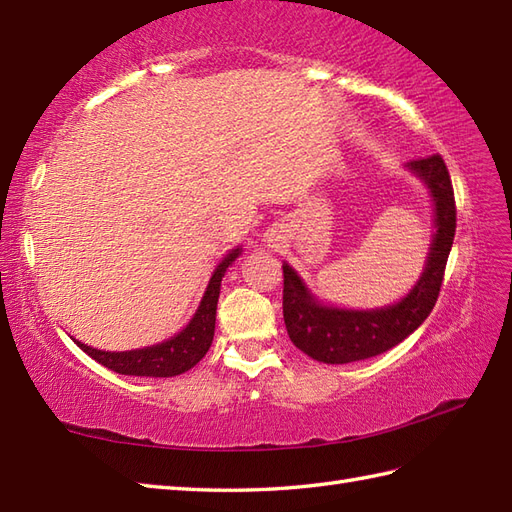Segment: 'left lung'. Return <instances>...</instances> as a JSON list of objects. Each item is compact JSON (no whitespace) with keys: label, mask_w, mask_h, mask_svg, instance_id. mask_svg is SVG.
<instances>
[{"label":"left lung","mask_w":512,"mask_h":512,"mask_svg":"<svg viewBox=\"0 0 512 512\" xmlns=\"http://www.w3.org/2000/svg\"><path fill=\"white\" fill-rule=\"evenodd\" d=\"M424 180L436 206L427 266L405 299L378 310H341L321 306L306 284L284 264V321L290 341L314 361L339 365L378 356L418 330L436 306L444 268L455 237V195L449 169L440 154L416 158L407 165Z\"/></svg>","instance_id":"1"}]
</instances>
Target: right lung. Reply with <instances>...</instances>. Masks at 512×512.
Returning a JSON list of instances; mask_svg holds the SVG:
<instances>
[{
  "instance_id": "1",
  "label": "right lung",
  "mask_w": 512,
  "mask_h": 512,
  "mask_svg": "<svg viewBox=\"0 0 512 512\" xmlns=\"http://www.w3.org/2000/svg\"><path fill=\"white\" fill-rule=\"evenodd\" d=\"M239 255V248L231 250L220 266L215 268V273L206 286L204 297L200 301L198 312L193 314L187 328L180 334L171 336L169 341L143 347V350H129V352H103L94 350L90 345H83L74 341L81 350L92 356L96 363L105 365L116 374H127V376H156V378H169L187 372L195 363L202 361V356L209 352L213 343V332H215V310H217V297H220V286L226 268L235 262Z\"/></svg>"
}]
</instances>
